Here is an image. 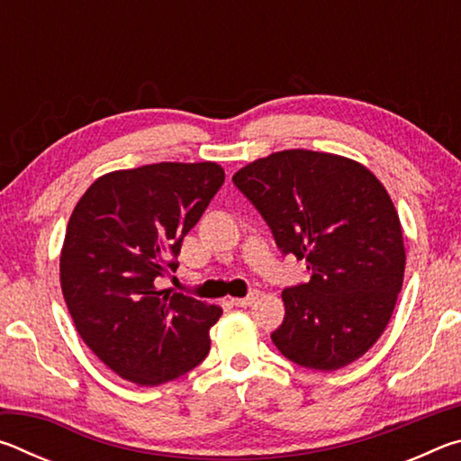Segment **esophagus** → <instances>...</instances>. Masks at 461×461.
<instances>
[{
    "label": "esophagus",
    "instance_id": "34e87169",
    "mask_svg": "<svg viewBox=\"0 0 461 461\" xmlns=\"http://www.w3.org/2000/svg\"><path fill=\"white\" fill-rule=\"evenodd\" d=\"M256 299H258V293L254 291V293H249L248 296H238V299H231V303L236 307H249Z\"/></svg>",
    "mask_w": 461,
    "mask_h": 461
}]
</instances>
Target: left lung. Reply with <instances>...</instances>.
<instances>
[{
  "label": "left lung",
  "instance_id": "8db88e82",
  "mask_svg": "<svg viewBox=\"0 0 461 461\" xmlns=\"http://www.w3.org/2000/svg\"><path fill=\"white\" fill-rule=\"evenodd\" d=\"M283 254L307 262L309 283L283 291L272 341L311 370L356 362L386 330L402 288L399 213L382 183L338 154L283 150L233 175Z\"/></svg>",
  "mask_w": 461,
  "mask_h": 461
}]
</instances>
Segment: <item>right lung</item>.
<instances>
[{
    "mask_svg": "<svg viewBox=\"0 0 461 461\" xmlns=\"http://www.w3.org/2000/svg\"><path fill=\"white\" fill-rule=\"evenodd\" d=\"M225 181L215 162H158L99 176L73 209L60 286L77 331L107 368L140 386L183 376L209 354L223 311L158 278Z\"/></svg>",
    "mask_w": 461,
    "mask_h": 461,
    "instance_id": "obj_1",
    "label": "right lung"
}]
</instances>
